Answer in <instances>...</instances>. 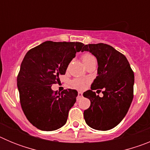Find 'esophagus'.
<instances>
[{
	"label": "esophagus",
	"instance_id": "obj_1",
	"mask_svg": "<svg viewBox=\"0 0 150 150\" xmlns=\"http://www.w3.org/2000/svg\"><path fill=\"white\" fill-rule=\"evenodd\" d=\"M82 97H83V92H81V91H79V92H78L77 100H79V98H81Z\"/></svg>",
	"mask_w": 150,
	"mask_h": 150
}]
</instances>
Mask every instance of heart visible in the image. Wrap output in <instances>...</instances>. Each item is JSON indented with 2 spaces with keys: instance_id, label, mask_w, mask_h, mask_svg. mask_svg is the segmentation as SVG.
<instances>
[{
  "instance_id": "b5f03b06",
  "label": "heart",
  "mask_w": 150,
  "mask_h": 150,
  "mask_svg": "<svg viewBox=\"0 0 150 150\" xmlns=\"http://www.w3.org/2000/svg\"><path fill=\"white\" fill-rule=\"evenodd\" d=\"M81 59L85 66L88 65V64L91 63V62L95 61V57L91 53H88V52L83 54L81 57ZM86 83V82L80 79H75L71 82V85L73 86V87L76 88V89H83L85 88Z\"/></svg>"
}]
</instances>
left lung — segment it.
<instances>
[{"label":"left lung","instance_id":"1","mask_svg":"<svg viewBox=\"0 0 150 150\" xmlns=\"http://www.w3.org/2000/svg\"><path fill=\"white\" fill-rule=\"evenodd\" d=\"M84 51L95 55L98 65L91 90L83 93L91 101L83 113L85 121L93 129H112L125 116L133 100L134 72L126 57L110 45H84L82 52ZM98 88L104 89L102 98L93 91Z\"/></svg>","mask_w":150,"mask_h":150}]
</instances>
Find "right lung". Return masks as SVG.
Wrapping results in <instances>:
<instances>
[{"label": "right lung", "instance_id": "right-lung-1", "mask_svg": "<svg viewBox=\"0 0 150 150\" xmlns=\"http://www.w3.org/2000/svg\"><path fill=\"white\" fill-rule=\"evenodd\" d=\"M84 44L79 42L46 41L28 52L17 77L21 106L26 118L42 131L51 132L65 125L78 92L67 88L54 92L68 64Z\"/></svg>", "mask_w": 150, "mask_h": 150}]
</instances>
